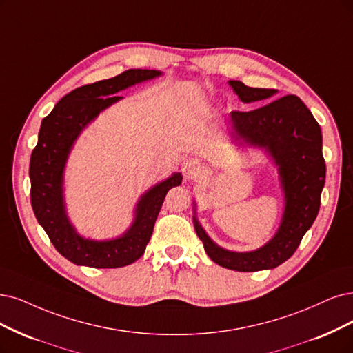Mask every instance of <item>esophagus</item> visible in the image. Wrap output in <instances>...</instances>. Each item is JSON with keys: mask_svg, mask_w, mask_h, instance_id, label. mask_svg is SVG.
I'll return each mask as SVG.
<instances>
[{"mask_svg": "<svg viewBox=\"0 0 353 353\" xmlns=\"http://www.w3.org/2000/svg\"><path fill=\"white\" fill-rule=\"evenodd\" d=\"M181 172H183L186 179H193L194 176H198L201 172V163L196 159H186L183 161V165H181Z\"/></svg>", "mask_w": 353, "mask_h": 353, "instance_id": "1", "label": "esophagus"}]
</instances>
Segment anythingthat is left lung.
Returning <instances> with one entry per match:
<instances>
[{
  "label": "left lung",
  "instance_id": "1",
  "mask_svg": "<svg viewBox=\"0 0 353 353\" xmlns=\"http://www.w3.org/2000/svg\"><path fill=\"white\" fill-rule=\"evenodd\" d=\"M228 84L244 103H263L276 93L275 88H252L241 81ZM231 121L239 138L265 147L279 165L286 198L281 228L265 247L249 253L221 249L206 236L196 218L194 230L206 254L216 265L239 272L273 269L295 253L319 214L325 179L321 129L301 99L294 94L279 97L254 110H234Z\"/></svg>",
  "mask_w": 353,
  "mask_h": 353
}]
</instances>
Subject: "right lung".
Segmentation results:
<instances>
[{
    "label": "right lung",
    "mask_w": 353,
    "mask_h": 353,
    "mask_svg": "<svg viewBox=\"0 0 353 353\" xmlns=\"http://www.w3.org/2000/svg\"><path fill=\"white\" fill-rule=\"evenodd\" d=\"M160 74L155 70H128L109 80L78 87L63 96L42 121L30 157L32 208L50 243L75 265L112 269L134 263L145 252L167 192L181 183L183 177L176 173L143 194L134 225L123 237L110 241H90L78 236L63 210V165L78 134L103 109L121 99L114 96L117 91Z\"/></svg>",
    "instance_id": "1"
}]
</instances>
